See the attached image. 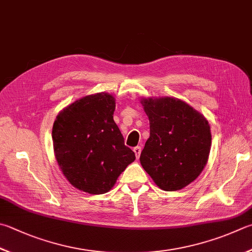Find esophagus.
Here are the masks:
<instances>
[{
	"label": "esophagus",
	"instance_id": "obj_1",
	"mask_svg": "<svg viewBox=\"0 0 252 252\" xmlns=\"http://www.w3.org/2000/svg\"><path fill=\"white\" fill-rule=\"evenodd\" d=\"M134 153H135V155H136V158L138 159L139 156H140V153H141V148H140L139 146L135 147V148H134Z\"/></svg>",
	"mask_w": 252,
	"mask_h": 252
}]
</instances>
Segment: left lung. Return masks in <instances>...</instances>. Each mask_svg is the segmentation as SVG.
<instances>
[{"label": "left lung", "instance_id": "8db88e82", "mask_svg": "<svg viewBox=\"0 0 252 252\" xmlns=\"http://www.w3.org/2000/svg\"><path fill=\"white\" fill-rule=\"evenodd\" d=\"M150 136L140 163L164 191H178L193 182L205 168L212 145L206 118L181 99L142 98Z\"/></svg>", "mask_w": 252, "mask_h": 252}]
</instances>
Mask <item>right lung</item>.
Wrapping results in <instances>:
<instances>
[{"instance_id": "add662e5", "label": "right lung", "mask_w": 252, "mask_h": 252, "mask_svg": "<svg viewBox=\"0 0 252 252\" xmlns=\"http://www.w3.org/2000/svg\"><path fill=\"white\" fill-rule=\"evenodd\" d=\"M115 98L87 95L61 111L52 127L54 151L68 181L80 191L104 194L136 159L114 122Z\"/></svg>"}]
</instances>
